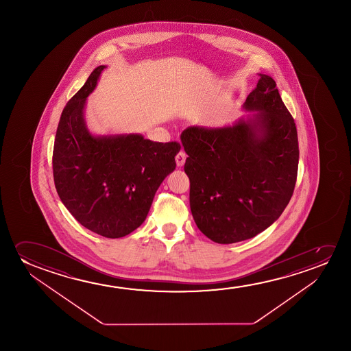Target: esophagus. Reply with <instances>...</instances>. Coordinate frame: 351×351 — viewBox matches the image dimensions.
Instances as JSON below:
<instances>
[{
    "instance_id": "1",
    "label": "esophagus",
    "mask_w": 351,
    "mask_h": 351,
    "mask_svg": "<svg viewBox=\"0 0 351 351\" xmlns=\"http://www.w3.org/2000/svg\"><path fill=\"white\" fill-rule=\"evenodd\" d=\"M186 158H187V154H184L183 151H180L178 156H176V164H178V167H183V164L186 163Z\"/></svg>"
}]
</instances>
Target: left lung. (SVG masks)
Returning a JSON list of instances; mask_svg holds the SVG:
<instances>
[{
	"instance_id": "8db88e82",
	"label": "left lung",
	"mask_w": 351,
	"mask_h": 351,
	"mask_svg": "<svg viewBox=\"0 0 351 351\" xmlns=\"http://www.w3.org/2000/svg\"><path fill=\"white\" fill-rule=\"evenodd\" d=\"M245 99L247 119L232 125H193L181 134L184 173L199 230L221 245L248 240L283 213L298 178V130L276 82L259 74Z\"/></svg>"
}]
</instances>
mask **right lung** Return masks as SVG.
<instances>
[{"mask_svg": "<svg viewBox=\"0 0 351 351\" xmlns=\"http://www.w3.org/2000/svg\"><path fill=\"white\" fill-rule=\"evenodd\" d=\"M104 68L97 67L63 109L53 144V181L82 226L119 239L144 223L160 183L176 168L181 145L141 134H91L84 110Z\"/></svg>", "mask_w": 351, "mask_h": 351, "instance_id": "obj_1", "label": "right lung"}]
</instances>
